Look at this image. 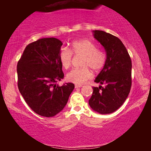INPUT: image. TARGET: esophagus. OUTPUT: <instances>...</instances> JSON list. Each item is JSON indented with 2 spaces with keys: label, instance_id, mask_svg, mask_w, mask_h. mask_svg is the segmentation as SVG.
<instances>
[{
  "label": "esophagus",
  "instance_id": "obj_1",
  "mask_svg": "<svg viewBox=\"0 0 151 151\" xmlns=\"http://www.w3.org/2000/svg\"><path fill=\"white\" fill-rule=\"evenodd\" d=\"M82 85H78V84H76L75 85V88H80V87H82Z\"/></svg>",
  "mask_w": 151,
  "mask_h": 151
}]
</instances>
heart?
<instances>
[{
	"label": "heart",
	"mask_w": 151,
	"mask_h": 151,
	"mask_svg": "<svg viewBox=\"0 0 151 151\" xmlns=\"http://www.w3.org/2000/svg\"><path fill=\"white\" fill-rule=\"evenodd\" d=\"M72 53L83 57L80 64L82 67L71 70L67 75V79L76 84H84L92 78V73L88 67L94 71H99L104 67L106 62L104 53L97 49L95 43L87 39L73 41L70 49L62 48L60 50L59 60L63 67L66 69L71 65Z\"/></svg>",
	"instance_id": "obj_1"
}]
</instances>
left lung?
Listing matches in <instances>:
<instances>
[{"mask_svg": "<svg viewBox=\"0 0 151 151\" xmlns=\"http://www.w3.org/2000/svg\"><path fill=\"white\" fill-rule=\"evenodd\" d=\"M94 38L104 47L106 53L105 65L95 82L100 84L93 87L88 104L100 114H109L117 111L127 100L131 87L132 63L122 42L113 35L94 30Z\"/></svg>", "mask_w": 151, "mask_h": 151, "instance_id": "1", "label": "left lung"}]
</instances>
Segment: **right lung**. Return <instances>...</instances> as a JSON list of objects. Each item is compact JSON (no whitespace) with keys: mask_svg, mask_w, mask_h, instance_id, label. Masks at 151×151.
Instances as JSON below:
<instances>
[{"mask_svg":"<svg viewBox=\"0 0 151 151\" xmlns=\"http://www.w3.org/2000/svg\"><path fill=\"white\" fill-rule=\"evenodd\" d=\"M63 42L55 38H41L29 44L17 65L18 86L28 106L37 114L55 116L67 104L73 83L55 82L64 78L59 52Z\"/></svg>","mask_w":151,"mask_h":151,"instance_id":"obj_1","label":"right lung"}]
</instances>
